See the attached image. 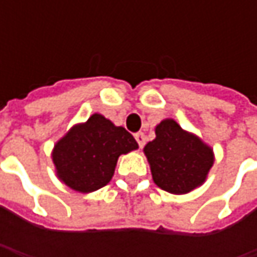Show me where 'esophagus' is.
I'll return each instance as SVG.
<instances>
[{"instance_id":"1","label":"esophagus","mask_w":257,"mask_h":257,"mask_svg":"<svg viewBox=\"0 0 257 257\" xmlns=\"http://www.w3.org/2000/svg\"><path fill=\"white\" fill-rule=\"evenodd\" d=\"M136 142L139 143V146H140V149L143 147L144 143H146V137H144V134L143 133H136Z\"/></svg>"}]
</instances>
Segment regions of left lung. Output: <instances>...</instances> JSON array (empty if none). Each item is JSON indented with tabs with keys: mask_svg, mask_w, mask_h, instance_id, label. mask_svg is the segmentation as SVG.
<instances>
[{
	"mask_svg": "<svg viewBox=\"0 0 257 257\" xmlns=\"http://www.w3.org/2000/svg\"><path fill=\"white\" fill-rule=\"evenodd\" d=\"M144 154L154 183L173 194H186L202 186L214 163L212 147L172 118L156 125V139L146 144Z\"/></svg>",
	"mask_w": 257,
	"mask_h": 257,
	"instance_id": "left-lung-1",
	"label": "left lung"
}]
</instances>
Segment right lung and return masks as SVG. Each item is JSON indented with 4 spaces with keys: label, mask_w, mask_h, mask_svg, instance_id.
<instances>
[{
    "label": "right lung",
    "mask_w": 257,
    "mask_h": 257,
    "mask_svg": "<svg viewBox=\"0 0 257 257\" xmlns=\"http://www.w3.org/2000/svg\"><path fill=\"white\" fill-rule=\"evenodd\" d=\"M136 149L139 144L124 127L95 113L55 143L53 163L57 177L65 186L91 193L111 180L118 157Z\"/></svg>",
    "instance_id": "1"
}]
</instances>
